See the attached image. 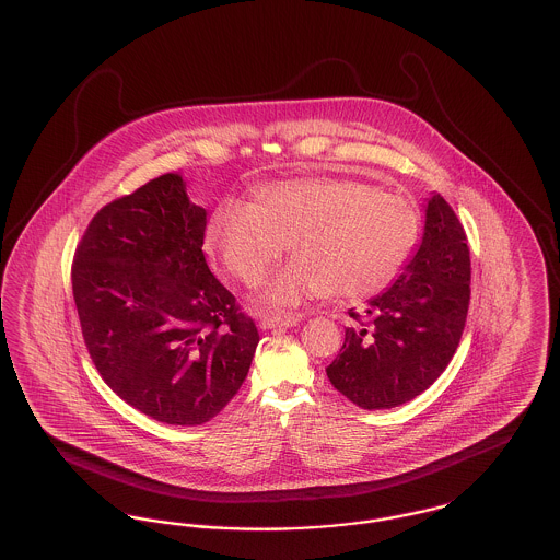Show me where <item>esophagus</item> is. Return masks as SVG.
<instances>
[{
  "label": "esophagus",
  "mask_w": 560,
  "mask_h": 560,
  "mask_svg": "<svg viewBox=\"0 0 560 560\" xmlns=\"http://www.w3.org/2000/svg\"><path fill=\"white\" fill-rule=\"evenodd\" d=\"M300 323V315H292V317H262L260 319V327L262 329H275V327H293Z\"/></svg>",
  "instance_id": "obj_1"
}]
</instances>
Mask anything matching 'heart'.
<instances>
[{
  "mask_svg": "<svg viewBox=\"0 0 560 560\" xmlns=\"http://www.w3.org/2000/svg\"><path fill=\"white\" fill-rule=\"evenodd\" d=\"M418 237L420 212L407 197L342 178L262 187L256 203H224L208 222L210 249L247 288L265 279L288 245L295 262L260 298L275 311L325 292L338 300L382 292Z\"/></svg>",
  "mask_w": 560,
  "mask_h": 560,
  "instance_id": "heart-1",
  "label": "heart"
}]
</instances>
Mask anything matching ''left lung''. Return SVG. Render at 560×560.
Segmentation results:
<instances>
[{
  "label": "left lung",
  "mask_w": 560,
  "mask_h": 560,
  "mask_svg": "<svg viewBox=\"0 0 560 560\" xmlns=\"http://www.w3.org/2000/svg\"><path fill=\"white\" fill-rule=\"evenodd\" d=\"M470 304V249L452 206L428 201L422 245L399 279L359 313L348 311L345 345L325 370L329 382L363 409L416 399L445 372Z\"/></svg>",
  "instance_id": "left-lung-1"
}]
</instances>
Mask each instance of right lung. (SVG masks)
<instances>
[{
    "instance_id": "obj_1",
    "label": "right lung",
    "mask_w": 560,
    "mask_h": 560,
    "mask_svg": "<svg viewBox=\"0 0 560 560\" xmlns=\"http://www.w3.org/2000/svg\"><path fill=\"white\" fill-rule=\"evenodd\" d=\"M208 213L180 172L90 220L71 283L83 342L108 388L144 416L197 427L237 395L258 327L203 256Z\"/></svg>"
}]
</instances>
